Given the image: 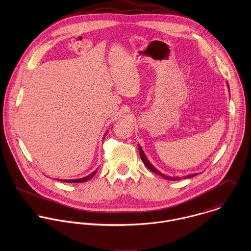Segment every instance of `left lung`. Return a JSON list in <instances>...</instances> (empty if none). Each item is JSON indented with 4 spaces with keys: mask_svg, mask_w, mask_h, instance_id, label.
Here are the masks:
<instances>
[{
    "mask_svg": "<svg viewBox=\"0 0 251 251\" xmlns=\"http://www.w3.org/2000/svg\"><path fill=\"white\" fill-rule=\"evenodd\" d=\"M227 85H228V83H227ZM138 149H139V153H140V156H141V159H142L144 164H145V165H146V167H147V168H149L151 172H153V173H154V174H156V175L161 176V177H162V178H164V179H169V180H178V179H180L179 177H177V178L168 177V176H166V175L162 174L161 172H159V171H158L155 167H153V165H151V162L148 160V158L146 157V155H145V153H144L143 150L141 149V147H140V146H138ZM196 175H198V174H191V175H187V176L182 177V179L192 178V177H194V176H196Z\"/></svg>",
    "mask_w": 251,
    "mask_h": 251,
    "instance_id": "left-lung-1",
    "label": "left lung"
}]
</instances>
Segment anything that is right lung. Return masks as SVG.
I'll return each mask as SVG.
<instances>
[{"label": "right lung", "instance_id": "add662e5", "mask_svg": "<svg viewBox=\"0 0 251 251\" xmlns=\"http://www.w3.org/2000/svg\"><path fill=\"white\" fill-rule=\"evenodd\" d=\"M106 135V134H105ZM96 173H97V170L96 171H94L92 174H90L89 176H87V177H85V178H82V179H59V180H62V181H65V182H84V181H87L88 179H91V178H93L95 175H96Z\"/></svg>", "mask_w": 251, "mask_h": 251}]
</instances>
